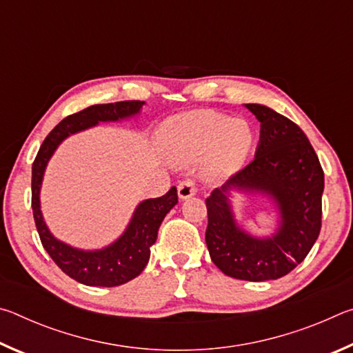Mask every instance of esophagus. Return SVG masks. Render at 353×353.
<instances>
[{
  "instance_id": "esophagus-1",
  "label": "esophagus",
  "mask_w": 353,
  "mask_h": 353,
  "mask_svg": "<svg viewBox=\"0 0 353 353\" xmlns=\"http://www.w3.org/2000/svg\"><path fill=\"white\" fill-rule=\"evenodd\" d=\"M177 191H179V198L181 199H188V198H191V196H194L196 191H198L194 179H191V177L183 179V181L179 183Z\"/></svg>"
}]
</instances>
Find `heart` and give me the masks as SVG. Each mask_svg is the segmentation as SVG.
Returning <instances> with one entry per match:
<instances>
[{
    "label": "heart",
    "mask_w": 353,
    "mask_h": 353,
    "mask_svg": "<svg viewBox=\"0 0 353 353\" xmlns=\"http://www.w3.org/2000/svg\"><path fill=\"white\" fill-rule=\"evenodd\" d=\"M160 143L174 163L185 165L208 155V172L223 176L235 171L249 154L254 134L244 119L223 113L193 110L166 121Z\"/></svg>",
    "instance_id": "obj_1"
}]
</instances>
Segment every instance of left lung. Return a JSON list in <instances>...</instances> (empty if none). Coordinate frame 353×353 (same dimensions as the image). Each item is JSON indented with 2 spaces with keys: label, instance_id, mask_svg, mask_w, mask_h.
Returning <instances> with one entry per match:
<instances>
[{
  "label": "left lung",
  "instance_id": "left-lung-1",
  "mask_svg": "<svg viewBox=\"0 0 353 353\" xmlns=\"http://www.w3.org/2000/svg\"><path fill=\"white\" fill-rule=\"evenodd\" d=\"M261 123L255 159L205 199V243L212 261L225 276L263 282L286 276L302 263L321 232L324 171L303 130L280 113L246 104ZM261 190L273 196L283 214L278 234L259 241L233 221L226 191Z\"/></svg>",
  "mask_w": 353,
  "mask_h": 353
}]
</instances>
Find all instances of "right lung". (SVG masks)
Segmentation results:
<instances>
[{"instance_id":"right-lung-1","label":"right lung","mask_w":353,"mask_h":353,"mask_svg":"<svg viewBox=\"0 0 353 353\" xmlns=\"http://www.w3.org/2000/svg\"><path fill=\"white\" fill-rule=\"evenodd\" d=\"M143 101H119L112 104H94L63 118L46 135L32 163V213L40 241L52 261L76 282L88 286H118L135 279L145 270L151 246L157 240L159 227L172 207L177 204V188L172 187L160 198L143 201L137 207L126 232L112 246L94 252H83L57 241L50 234L40 212V185L46 163L63 139L92 128L98 121H117L139 113Z\"/></svg>"}]
</instances>
